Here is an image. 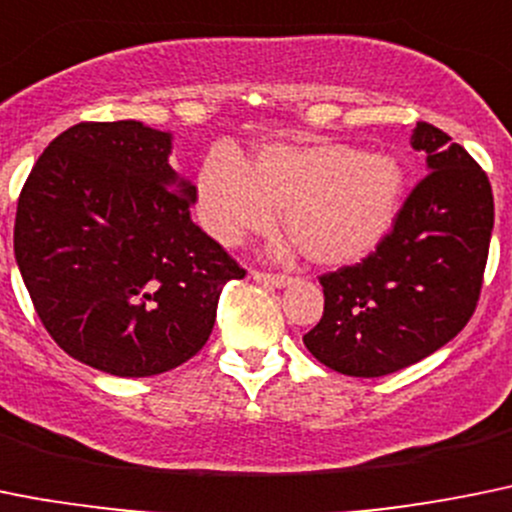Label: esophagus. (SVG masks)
I'll return each instance as SVG.
<instances>
[{"label": "esophagus", "instance_id": "esophagus-1", "mask_svg": "<svg viewBox=\"0 0 512 512\" xmlns=\"http://www.w3.org/2000/svg\"><path fill=\"white\" fill-rule=\"evenodd\" d=\"M252 278L262 285H272V288H285V285L293 280L290 275H285V272H267V270H255L252 272Z\"/></svg>", "mask_w": 512, "mask_h": 512}]
</instances>
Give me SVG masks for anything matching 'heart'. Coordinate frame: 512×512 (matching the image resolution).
Masks as SVG:
<instances>
[{
    "mask_svg": "<svg viewBox=\"0 0 512 512\" xmlns=\"http://www.w3.org/2000/svg\"><path fill=\"white\" fill-rule=\"evenodd\" d=\"M401 166L386 154H361L331 141L272 143L247 166L229 148L204 159L197 212L224 245L265 234L283 209L285 229L305 255L343 265L374 250L399 214Z\"/></svg>",
    "mask_w": 512,
    "mask_h": 512,
    "instance_id": "1",
    "label": "heart"
}]
</instances>
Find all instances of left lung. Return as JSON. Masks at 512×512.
Wrapping results in <instances>:
<instances>
[{"label": "left lung", "instance_id": "obj_1", "mask_svg": "<svg viewBox=\"0 0 512 512\" xmlns=\"http://www.w3.org/2000/svg\"><path fill=\"white\" fill-rule=\"evenodd\" d=\"M427 154L417 181L374 252L323 272V318L303 336L323 366L374 379L417 364L472 318L485 278L495 204L490 179L460 143L419 121Z\"/></svg>", "mask_w": 512, "mask_h": 512}]
</instances>
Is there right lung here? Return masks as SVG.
Segmentation results:
<instances>
[{"label": "right lung", "instance_id": "obj_1", "mask_svg": "<svg viewBox=\"0 0 512 512\" xmlns=\"http://www.w3.org/2000/svg\"><path fill=\"white\" fill-rule=\"evenodd\" d=\"M169 151V133L138 121H85L42 151L19 191L14 257L32 305L62 351L105 374L189 361L224 283L247 275L191 222L197 189L176 179Z\"/></svg>", "mask_w": 512, "mask_h": 512}]
</instances>
